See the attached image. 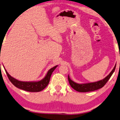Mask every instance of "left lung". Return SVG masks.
I'll list each match as a JSON object with an SVG mask.
<instances>
[{"instance_id":"1","label":"left lung","mask_w":120,"mask_h":120,"mask_svg":"<svg viewBox=\"0 0 120 120\" xmlns=\"http://www.w3.org/2000/svg\"><path fill=\"white\" fill-rule=\"evenodd\" d=\"M116 65H115L111 72L104 79L96 82H94L86 83V84H78V83L72 81V80H71L69 75H68V80H69V84L74 90L78 92H86L97 90L98 89L102 88L106 84V82L110 79L111 76L115 71V69H116Z\"/></svg>"}]
</instances>
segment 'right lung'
<instances>
[{"mask_svg":"<svg viewBox=\"0 0 120 120\" xmlns=\"http://www.w3.org/2000/svg\"><path fill=\"white\" fill-rule=\"evenodd\" d=\"M57 65L51 68L47 72L45 76L42 80L38 81H21L15 79V78L11 76L7 71L5 70L6 74L8 77L9 79L10 82L14 85L15 87L19 88L22 90L26 91L29 92H39L44 89L45 87L49 84L50 77L52 72L54 71Z\"/></svg>","mask_w":120,"mask_h":120,"instance_id":"right-lung-1","label":"right lung"}]
</instances>
